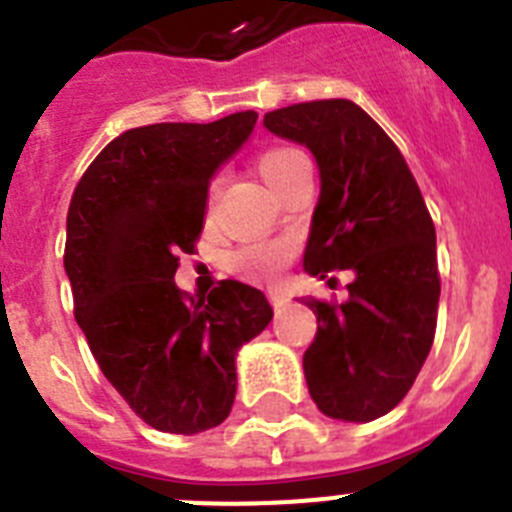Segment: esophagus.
<instances>
[{
  "mask_svg": "<svg viewBox=\"0 0 512 512\" xmlns=\"http://www.w3.org/2000/svg\"><path fill=\"white\" fill-rule=\"evenodd\" d=\"M269 300H271V305H274V307H284L289 302V295H287V292H282V289H271Z\"/></svg>",
  "mask_w": 512,
  "mask_h": 512,
  "instance_id": "esophagus-1",
  "label": "esophagus"
}]
</instances>
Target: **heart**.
Returning a JSON list of instances; mask_svg holds the SVG:
<instances>
[{"instance_id": "1", "label": "heart", "mask_w": 512, "mask_h": 512, "mask_svg": "<svg viewBox=\"0 0 512 512\" xmlns=\"http://www.w3.org/2000/svg\"><path fill=\"white\" fill-rule=\"evenodd\" d=\"M300 156V151L295 148H269L259 156L256 166H259V174L264 176L266 184L271 189H277L279 182L287 174L289 164ZM215 197V189L210 194V202ZM289 253H292V243L279 238V241H266V243H251V246L241 248V251L233 256V266L243 274H248L251 279H261V282H274V279L282 274L284 264H287Z\"/></svg>"}]
</instances>
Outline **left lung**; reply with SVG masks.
<instances>
[{
  "label": "left lung",
  "instance_id": "obj_1",
  "mask_svg": "<svg viewBox=\"0 0 512 512\" xmlns=\"http://www.w3.org/2000/svg\"><path fill=\"white\" fill-rule=\"evenodd\" d=\"M264 128L318 164L305 271H354L341 305L305 297L318 318L302 356L307 390L328 418L369 423L408 395L433 346L436 228L402 153L351 99L282 107L264 115Z\"/></svg>",
  "mask_w": 512,
  "mask_h": 512
}]
</instances>
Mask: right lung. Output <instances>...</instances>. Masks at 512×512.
<instances>
[{"instance_id":"add662e5","label":"right lung","mask_w":512,"mask_h":512,"mask_svg":"<svg viewBox=\"0 0 512 512\" xmlns=\"http://www.w3.org/2000/svg\"><path fill=\"white\" fill-rule=\"evenodd\" d=\"M256 112L158 122L117 135L66 217L74 315L107 382L151 428L210 431L235 400V356L274 318L264 292L225 279L207 297L176 287L179 251L205 228L207 189L248 140Z\"/></svg>"}]
</instances>
